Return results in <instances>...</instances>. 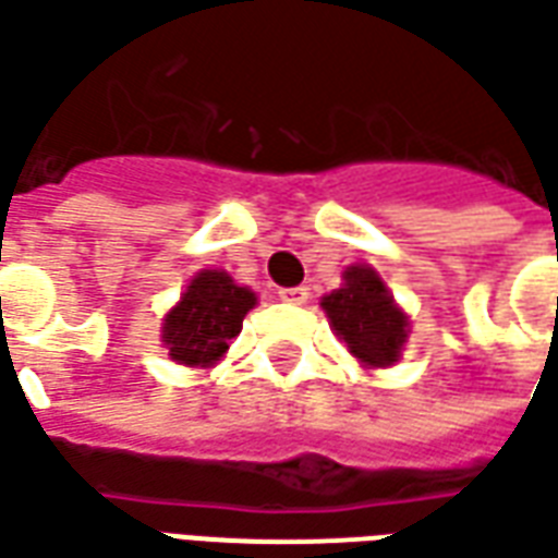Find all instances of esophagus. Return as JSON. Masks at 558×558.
Listing matches in <instances>:
<instances>
[{
	"mask_svg": "<svg viewBox=\"0 0 558 558\" xmlns=\"http://www.w3.org/2000/svg\"><path fill=\"white\" fill-rule=\"evenodd\" d=\"M307 287H287V290H280V302H287V305H305L307 302Z\"/></svg>",
	"mask_w": 558,
	"mask_h": 558,
	"instance_id": "34e87169",
	"label": "esophagus"
}]
</instances>
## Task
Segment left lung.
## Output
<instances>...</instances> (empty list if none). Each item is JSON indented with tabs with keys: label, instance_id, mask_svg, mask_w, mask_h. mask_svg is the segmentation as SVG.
I'll return each mask as SVG.
<instances>
[{
	"label": "left lung",
	"instance_id": "1",
	"mask_svg": "<svg viewBox=\"0 0 558 558\" xmlns=\"http://www.w3.org/2000/svg\"><path fill=\"white\" fill-rule=\"evenodd\" d=\"M319 305L335 335L365 368H387L399 362L411 323L372 266L356 263L347 268L344 283L323 295Z\"/></svg>",
	"mask_w": 558,
	"mask_h": 558
}]
</instances>
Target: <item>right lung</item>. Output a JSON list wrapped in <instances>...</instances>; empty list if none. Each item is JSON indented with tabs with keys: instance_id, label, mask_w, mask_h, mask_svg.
<instances>
[{
	"instance_id": "right-lung-1",
	"label": "right lung",
	"mask_w": 558,
	"mask_h": 558,
	"mask_svg": "<svg viewBox=\"0 0 558 558\" xmlns=\"http://www.w3.org/2000/svg\"><path fill=\"white\" fill-rule=\"evenodd\" d=\"M253 305L256 292L239 287L220 268H205L162 319V344L178 365L211 368L223 360Z\"/></svg>"
}]
</instances>
